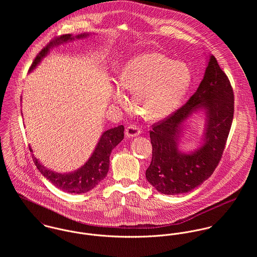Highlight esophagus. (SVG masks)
Instances as JSON below:
<instances>
[{"mask_svg": "<svg viewBox=\"0 0 257 257\" xmlns=\"http://www.w3.org/2000/svg\"><path fill=\"white\" fill-rule=\"evenodd\" d=\"M141 128L135 124H131L128 126H126L125 131H124V134H125V137L126 138H136V137H139L141 135Z\"/></svg>", "mask_w": 257, "mask_h": 257, "instance_id": "1", "label": "esophagus"}]
</instances>
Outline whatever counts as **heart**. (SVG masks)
<instances>
[{
	"mask_svg": "<svg viewBox=\"0 0 257 257\" xmlns=\"http://www.w3.org/2000/svg\"><path fill=\"white\" fill-rule=\"evenodd\" d=\"M119 87L112 93L116 104L125 102L121 89L134 92V105L147 119H161L182 103L191 85V73L181 61H172L158 52L131 58L121 68Z\"/></svg>",
	"mask_w": 257,
	"mask_h": 257,
	"instance_id": "heart-1",
	"label": "heart"
}]
</instances>
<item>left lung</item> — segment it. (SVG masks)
<instances>
[{
  "mask_svg": "<svg viewBox=\"0 0 257 257\" xmlns=\"http://www.w3.org/2000/svg\"><path fill=\"white\" fill-rule=\"evenodd\" d=\"M195 115L204 118V130L197 147L184 152L180 142ZM232 118V88L215 56L210 54L195 94L150 132L152 159L146 172L147 181L165 195L183 194L202 185L220 162Z\"/></svg>",
  "mask_w": 257,
  "mask_h": 257,
  "instance_id": "left-lung-1",
  "label": "left lung"
}]
</instances>
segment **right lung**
Here are the masks:
<instances>
[{
    "label": "right lung",
    "instance_id": "add662e5",
    "mask_svg": "<svg viewBox=\"0 0 257 257\" xmlns=\"http://www.w3.org/2000/svg\"><path fill=\"white\" fill-rule=\"evenodd\" d=\"M91 34H81L78 36L64 35L51 40L37 55L33 62L30 73L33 72L41 60L46 57L50 50L54 47L59 46L60 44L73 41L74 39H83L90 37ZM123 125H118L116 127L110 128L102 134L99 139L98 144L88 158V160L77 170L71 172L59 173L54 170L46 168L42 162L33 154L35 164L37 165L38 171L56 188L62 190L63 192L74 193V194H83L91 191L100 183L108 174L110 168V155L111 150L116 147L123 140ZM30 150L34 153L33 148L30 147Z\"/></svg>",
    "mask_w": 257,
    "mask_h": 257
}]
</instances>
